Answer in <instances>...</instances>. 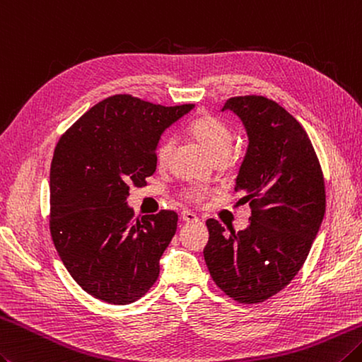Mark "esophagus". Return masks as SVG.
Returning <instances> with one entry per match:
<instances>
[{
  "mask_svg": "<svg viewBox=\"0 0 362 362\" xmlns=\"http://www.w3.org/2000/svg\"><path fill=\"white\" fill-rule=\"evenodd\" d=\"M180 218H182V221H185V223H197V221H199L197 215H194L193 211H188V210H183Z\"/></svg>",
  "mask_w": 362,
  "mask_h": 362,
  "instance_id": "esophagus-1",
  "label": "esophagus"
}]
</instances>
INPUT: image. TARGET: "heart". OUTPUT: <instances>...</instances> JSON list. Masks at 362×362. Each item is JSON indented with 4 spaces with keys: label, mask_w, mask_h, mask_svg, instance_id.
I'll use <instances>...</instances> for the list:
<instances>
[{
    "label": "heart",
    "mask_w": 362,
    "mask_h": 362,
    "mask_svg": "<svg viewBox=\"0 0 362 362\" xmlns=\"http://www.w3.org/2000/svg\"><path fill=\"white\" fill-rule=\"evenodd\" d=\"M187 132L199 144L205 152H207L211 158L223 157L228 155L232 146V133L228 129L221 119H218L211 115H199L196 116L187 127ZM173 152V143L171 141H165L161 143L157 152V161L160 168H165L168 165L169 155ZM207 194V189L204 187H189L187 189V197L191 201H201L202 197Z\"/></svg>",
    "instance_id": "heart-1"
}]
</instances>
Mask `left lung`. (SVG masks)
Returning a JSON list of instances; mask_svg holds the SVG:
<instances>
[{"label": "left lung", "mask_w": 362, "mask_h": 362, "mask_svg": "<svg viewBox=\"0 0 362 362\" xmlns=\"http://www.w3.org/2000/svg\"><path fill=\"white\" fill-rule=\"evenodd\" d=\"M243 122L247 148L235 179L238 204L252 215L245 230L207 219L204 259L215 284L238 303H262L300 272L325 216V182L301 124L270 98L233 97L223 111Z\"/></svg>", "instance_id": "left-lung-1"}]
</instances>
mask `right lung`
Returning <instances> with one entry per match:
<instances>
[{"label":"right lung","mask_w":362,"mask_h":362,"mask_svg":"<svg viewBox=\"0 0 362 362\" xmlns=\"http://www.w3.org/2000/svg\"><path fill=\"white\" fill-rule=\"evenodd\" d=\"M194 105L161 106L112 95L62 134L49 169V232L70 276L110 304L146 295L177 230L175 211L133 219L132 187L157 169L161 134Z\"/></svg>","instance_id":"add662e5"}]
</instances>
